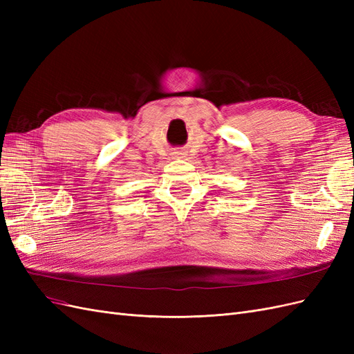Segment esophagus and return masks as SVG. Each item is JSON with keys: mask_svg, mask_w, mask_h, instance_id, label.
<instances>
[{"mask_svg": "<svg viewBox=\"0 0 354 354\" xmlns=\"http://www.w3.org/2000/svg\"><path fill=\"white\" fill-rule=\"evenodd\" d=\"M173 155H174V158H183L185 153H183V152H174Z\"/></svg>", "mask_w": 354, "mask_h": 354, "instance_id": "1", "label": "esophagus"}]
</instances>
